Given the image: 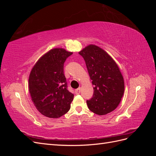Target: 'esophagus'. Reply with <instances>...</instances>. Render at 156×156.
I'll return each instance as SVG.
<instances>
[{
	"label": "esophagus",
	"instance_id": "34e87169",
	"mask_svg": "<svg viewBox=\"0 0 156 156\" xmlns=\"http://www.w3.org/2000/svg\"><path fill=\"white\" fill-rule=\"evenodd\" d=\"M80 92H81V88H78L77 89H76L75 90V94H80Z\"/></svg>",
	"mask_w": 156,
	"mask_h": 156
}]
</instances>
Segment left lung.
<instances>
[{
	"label": "left lung",
	"instance_id": "8db88e82",
	"mask_svg": "<svg viewBox=\"0 0 156 156\" xmlns=\"http://www.w3.org/2000/svg\"><path fill=\"white\" fill-rule=\"evenodd\" d=\"M84 61L92 83L93 96L88 107L98 115H105L119 105L124 92V81L115 61L100 47L89 45L79 53Z\"/></svg>",
	"mask_w": 156,
	"mask_h": 156
}]
</instances>
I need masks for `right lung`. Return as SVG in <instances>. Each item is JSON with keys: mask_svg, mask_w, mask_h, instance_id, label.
<instances>
[{"mask_svg": "<svg viewBox=\"0 0 156 156\" xmlns=\"http://www.w3.org/2000/svg\"><path fill=\"white\" fill-rule=\"evenodd\" d=\"M73 53L55 48L44 55L32 68L29 79L32 101L41 114L58 119L68 112L74 95L68 91L64 64Z\"/></svg>", "mask_w": 156, "mask_h": 156, "instance_id": "right-lung-1", "label": "right lung"}]
</instances>
